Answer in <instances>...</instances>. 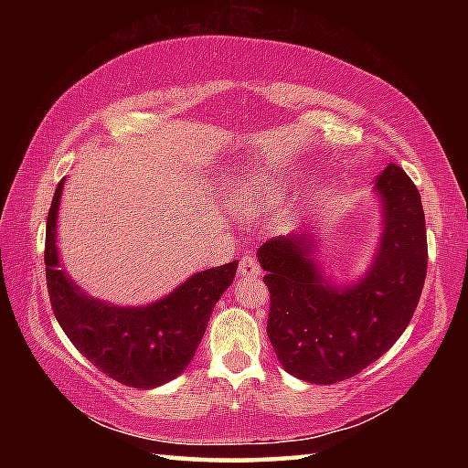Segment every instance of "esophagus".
Segmentation results:
<instances>
[{
    "mask_svg": "<svg viewBox=\"0 0 468 468\" xmlns=\"http://www.w3.org/2000/svg\"><path fill=\"white\" fill-rule=\"evenodd\" d=\"M237 272H239V276H245V279H258V276L262 274V268H260L256 256H253V253H248V256L241 258L239 271Z\"/></svg>",
    "mask_w": 468,
    "mask_h": 468,
    "instance_id": "1",
    "label": "esophagus"
}]
</instances>
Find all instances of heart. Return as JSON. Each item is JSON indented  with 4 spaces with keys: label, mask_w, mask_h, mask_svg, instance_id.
I'll list each match as a JSON object with an SVG mask.
<instances>
[{
    "label": "heart",
    "mask_w": 468,
    "mask_h": 468,
    "mask_svg": "<svg viewBox=\"0 0 468 468\" xmlns=\"http://www.w3.org/2000/svg\"><path fill=\"white\" fill-rule=\"evenodd\" d=\"M266 196H268V192H266V184H262V181H260V184H256V186L248 189V194L243 196V202H245V204L260 202V200H264Z\"/></svg>",
    "instance_id": "1"
}]
</instances>
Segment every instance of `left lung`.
I'll list each match as a JSON object with an SVG mask.
<instances>
[{
	"label": "left lung",
	"mask_w": 468,
	"mask_h": 468,
	"mask_svg": "<svg viewBox=\"0 0 468 468\" xmlns=\"http://www.w3.org/2000/svg\"><path fill=\"white\" fill-rule=\"evenodd\" d=\"M382 237L357 282L338 287L322 274L307 233L274 237L258 248L271 291L266 332L281 366L312 384L357 376L409 326L427 274L421 196L399 165L376 177Z\"/></svg>",
	"instance_id": "left-lung-1"
}]
</instances>
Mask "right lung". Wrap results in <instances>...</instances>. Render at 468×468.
Returning a JSON list of instances; mask_svg holds the SVG:
<instances>
[{
    "instance_id": "obj_1",
    "label": "right lung",
    "mask_w": 468,
    "mask_h": 468,
    "mask_svg": "<svg viewBox=\"0 0 468 468\" xmlns=\"http://www.w3.org/2000/svg\"><path fill=\"white\" fill-rule=\"evenodd\" d=\"M63 181L47 215L45 266L55 318L72 345L102 374L132 388L171 382L194 359L217 301L233 282L237 260L208 268L144 307H120L99 301L59 268L58 210Z\"/></svg>"
}]
</instances>
